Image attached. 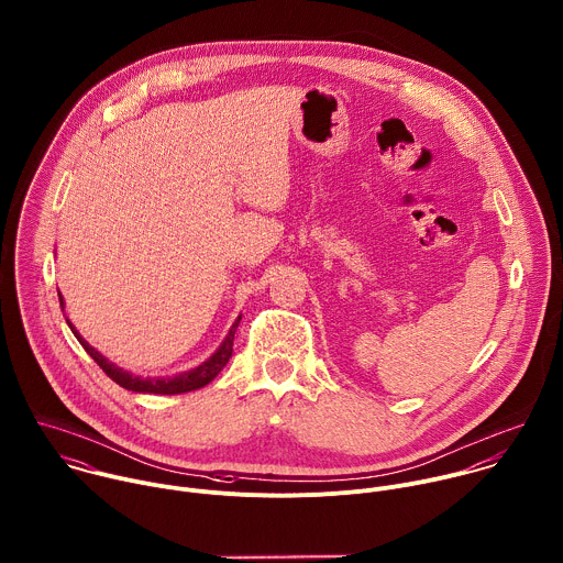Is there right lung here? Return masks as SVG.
Here are the masks:
<instances>
[{
	"label": "right lung",
	"mask_w": 563,
	"mask_h": 563,
	"mask_svg": "<svg viewBox=\"0 0 563 563\" xmlns=\"http://www.w3.org/2000/svg\"><path fill=\"white\" fill-rule=\"evenodd\" d=\"M58 302H60V309H63V296L58 294ZM67 320V318H65ZM239 320L241 316L236 318V322L232 324V329L228 331L225 340L221 342V346L203 362L199 364L197 368L192 371H186V373H179L175 377H137L129 371H122L120 366H115L113 362H109L104 355H100L87 340L80 338V333L74 329V324L67 320V327L71 329L74 338L80 342V346L89 353V357L104 371L107 377H111L118 386L131 390V393H148V395H181V393H190V390H199L203 388L206 384H210L221 371L223 366L230 362L232 357V344H234V333H236V327H239Z\"/></svg>",
	"instance_id": "obj_1"
}]
</instances>
